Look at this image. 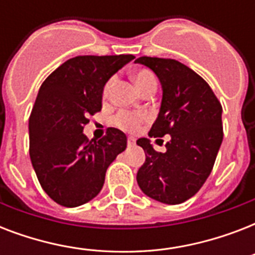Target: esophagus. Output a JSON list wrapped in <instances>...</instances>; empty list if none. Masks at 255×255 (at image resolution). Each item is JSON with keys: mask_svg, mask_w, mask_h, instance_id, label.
<instances>
[{"mask_svg": "<svg viewBox=\"0 0 255 255\" xmlns=\"http://www.w3.org/2000/svg\"><path fill=\"white\" fill-rule=\"evenodd\" d=\"M127 145L128 147H133V145H135V139H133V137H128Z\"/></svg>", "mask_w": 255, "mask_h": 255, "instance_id": "1", "label": "esophagus"}]
</instances>
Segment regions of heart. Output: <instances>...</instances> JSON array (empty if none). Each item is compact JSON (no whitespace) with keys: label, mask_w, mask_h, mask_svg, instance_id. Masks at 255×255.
I'll return each instance as SVG.
<instances>
[{"label":"heart","mask_w":255,"mask_h":255,"mask_svg":"<svg viewBox=\"0 0 255 255\" xmlns=\"http://www.w3.org/2000/svg\"><path fill=\"white\" fill-rule=\"evenodd\" d=\"M133 82H135L136 87L140 92H143L144 90H147L151 86H156V78L155 75L149 71V70L141 69L137 70L132 75ZM112 81H110L106 85L104 88V95H107L108 90L111 87ZM145 120V116L143 114H131V112H120L119 115L115 118V124L118 127L127 129V131H135L139 128V126Z\"/></svg>","instance_id":"heart-1"}]
</instances>
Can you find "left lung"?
Instances as JSON below:
<instances>
[{"label":"left lung","mask_w":255,"mask_h":255,"mask_svg":"<svg viewBox=\"0 0 255 255\" xmlns=\"http://www.w3.org/2000/svg\"><path fill=\"white\" fill-rule=\"evenodd\" d=\"M135 62L151 69L163 90L149 136H170L165 152H156L147 137L136 141L145 152L136 180L148 197L181 204L197 193L213 169L224 137L222 107L209 85L178 61L140 57Z\"/></svg>","instance_id":"left-lung-1"}]
</instances>
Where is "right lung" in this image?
Here are the masks:
<instances>
[{
	"label": "right lung",
	"mask_w": 255,
	"mask_h": 255,
	"mask_svg": "<svg viewBox=\"0 0 255 255\" xmlns=\"http://www.w3.org/2000/svg\"><path fill=\"white\" fill-rule=\"evenodd\" d=\"M133 55L71 58L42 83L29 119L30 160L39 184L62 206L91 201L103 188L110 164L127 147V136L108 128L88 141V116L102 110L104 86Z\"/></svg>",
	"instance_id": "add662e5"
}]
</instances>
